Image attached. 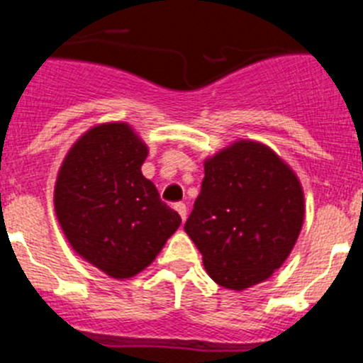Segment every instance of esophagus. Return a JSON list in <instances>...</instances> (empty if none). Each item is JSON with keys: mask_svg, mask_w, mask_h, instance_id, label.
I'll return each mask as SVG.
<instances>
[{"mask_svg": "<svg viewBox=\"0 0 363 363\" xmlns=\"http://www.w3.org/2000/svg\"><path fill=\"white\" fill-rule=\"evenodd\" d=\"M174 209L178 211V214L182 216V220L185 221V218H187V207H185V203L178 201V203H174Z\"/></svg>", "mask_w": 363, "mask_h": 363, "instance_id": "1", "label": "esophagus"}]
</instances>
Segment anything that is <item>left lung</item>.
<instances>
[{
    "label": "left lung",
    "instance_id": "left-lung-1",
    "mask_svg": "<svg viewBox=\"0 0 363 363\" xmlns=\"http://www.w3.org/2000/svg\"><path fill=\"white\" fill-rule=\"evenodd\" d=\"M185 233L218 285L243 291L281 267L298 240L306 201L300 179L267 145L238 140L205 160Z\"/></svg>",
    "mask_w": 363,
    "mask_h": 363
}]
</instances>
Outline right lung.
I'll use <instances>...</instances> for the list:
<instances>
[{
  "label": "right lung",
  "instance_id": "1",
  "mask_svg": "<svg viewBox=\"0 0 363 363\" xmlns=\"http://www.w3.org/2000/svg\"><path fill=\"white\" fill-rule=\"evenodd\" d=\"M149 149L129 123H99L70 147L54 209L70 247L111 278L149 267L182 218L142 174Z\"/></svg>",
  "mask_w": 363,
  "mask_h": 363
}]
</instances>
